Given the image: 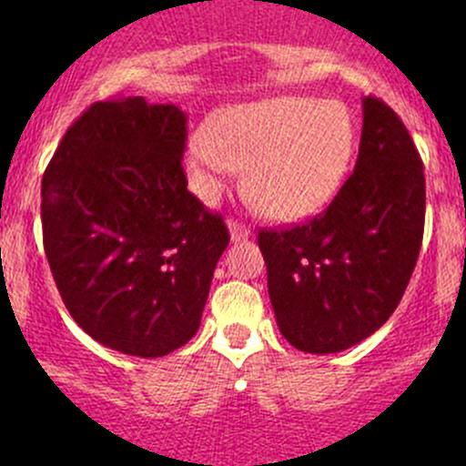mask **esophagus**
<instances>
[{
    "label": "esophagus",
    "mask_w": 466,
    "mask_h": 466,
    "mask_svg": "<svg viewBox=\"0 0 466 466\" xmlns=\"http://www.w3.org/2000/svg\"><path fill=\"white\" fill-rule=\"evenodd\" d=\"M229 237H232V241L248 238L250 237V228H246L243 223H237V220H229Z\"/></svg>",
    "instance_id": "1"
}]
</instances>
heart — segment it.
<instances>
[{
    "label": "heart",
    "instance_id": "obj_1",
    "mask_svg": "<svg viewBox=\"0 0 466 466\" xmlns=\"http://www.w3.org/2000/svg\"><path fill=\"white\" fill-rule=\"evenodd\" d=\"M356 150V121L340 101L277 96L228 107L187 144L196 194L216 200L237 168L275 218H302L340 189Z\"/></svg>",
    "mask_w": 466,
    "mask_h": 466
}]
</instances>
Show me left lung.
<instances>
[{"label": "left lung", "mask_w": 466, "mask_h": 466, "mask_svg": "<svg viewBox=\"0 0 466 466\" xmlns=\"http://www.w3.org/2000/svg\"><path fill=\"white\" fill-rule=\"evenodd\" d=\"M424 214L412 137L392 107L365 96L356 168L331 205L257 237L281 336L307 354H336L383 327L415 270Z\"/></svg>", "instance_id": "1"}]
</instances>
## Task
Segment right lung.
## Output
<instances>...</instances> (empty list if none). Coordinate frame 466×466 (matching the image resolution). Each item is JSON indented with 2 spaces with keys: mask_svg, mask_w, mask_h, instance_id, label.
<instances>
[{
  "mask_svg": "<svg viewBox=\"0 0 466 466\" xmlns=\"http://www.w3.org/2000/svg\"><path fill=\"white\" fill-rule=\"evenodd\" d=\"M187 116L92 103L42 176V237L65 307L96 342L157 359L198 331L229 234L187 189Z\"/></svg>",
  "mask_w": 466,
  "mask_h": 466,
  "instance_id": "add662e5",
  "label": "right lung"
}]
</instances>
